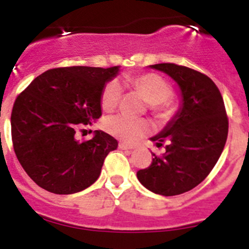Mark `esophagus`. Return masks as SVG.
I'll use <instances>...</instances> for the list:
<instances>
[{
  "label": "esophagus",
  "instance_id": "1",
  "mask_svg": "<svg viewBox=\"0 0 249 249\" xmlns=\"http://www.w3.org/2000/svg\"><path fill=\"white\" fill-rule=\"evenodd\" d=\"M120 149H122V150H133V146H129V145H127V144H124V143H120Z\"/></svg>",
  "mask_w": 249,
  "mask_h": 249
}]
</instances>
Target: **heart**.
<instances>
[{
	"label": "heart",
	"instance_id": "b5f03b06",
	"mask_svg": "<svg viewBox=\"0 0 249 249\" xmlns=\"http://www.w3.org/2000/svg\"><path fill=\"white\" fill-rule=\"evenodd\" d=\"M129 82L138 89L145 101L150 104V108L160 116L170 113L167 100L171 98L172 90L169 83L160 75L154 73H144L129 78ZM122 96V85L117 79H112L105 85L101 95V106L104 110L111 111L118 105ZM104 127L111 136L126 143H136L142 137L150 132V124L146 120L132 118L126 115L110 116L104 122Z\"/></svg>",
	"mask_w": 249,
	"mask_h": 249
}]
</instances>
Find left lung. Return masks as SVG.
Wrapping results in <instances>:
<instances>
[{
  "instance_id": "8db88e82",
  "label": "left lung",
  "mask_w": 249,
  "mask_h": 249,
  "mask_svg": "<svg viewBox=\"0 0 249 249\" xmlns=\"http://www.w3.org/2000/svg\"><path fill=\"white\" fill-rule=\"evenodd\" d=\"M169 75L179 89V107L165 128L150 141L165 146L149 167L137 172L153 193L177 196L198 186L219 160L229 132L224 100L215 83L203 73L175 63L149 66Z\"/></svg>"
}]
</instances>
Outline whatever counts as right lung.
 Listing matches in <instances>:
<instances>
[{"label": "right lung", "instance_id": "right-lung-1", "mask_svg": "<svg viewBox=\"0 0 249 249\" xmlns=\"http://www.w3.org/2000/svg\"><path fill=\"white\" fill-rule=\"evenodd\" d=\"M120 66L53 68L16 99L11 116L14 153L28 176L56 194L83 191L99 178L117 141L103 131L79 142L77 131L101 116V95Z\"/></svg>", "mask_w": 249, "mask_h": 249}]
</instances>
